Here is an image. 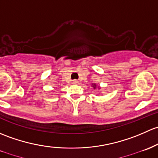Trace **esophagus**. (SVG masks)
<instances>
[{"label":"esophagus","instance_id":"obj_1","mask_svg":"<svg viewBox=\"0 0 158 158\" xmlns=\"http://www.w3.org/2000/svg\"><path fill=\"white\" fill-rule=\"evenodd\" d=\"M72 83H73V84H74V85H76V84L79 83V81L76 80V79H74V80H73Z\"/></svg>","mask_w":158,"mask_h":158}]
</instances>
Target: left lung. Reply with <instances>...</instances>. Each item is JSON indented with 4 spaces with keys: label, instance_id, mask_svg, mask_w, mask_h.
<instances>
[{
    "label": "left lung",
    "instance_id": "obj_1",
    "mask_svg": "<svg viewBox=\"0 0 158 158\" xmlns=\"http://www.w3.org/2000/svg\"><path fill=\"white\" fill-rule=\"evenodd\" d=\"M94 88H95V87H94Z\"/></svg>",
    "mask_w": 158,
    "mask_h": 158
}]
</instances>
